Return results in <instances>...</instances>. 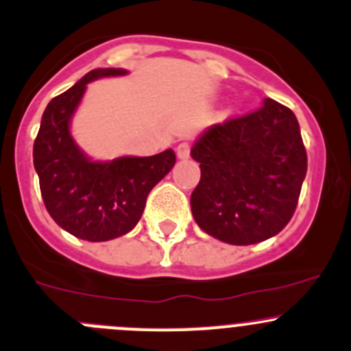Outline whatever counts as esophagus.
I'll return each instance as SVG.
<instances>
[{
    "instance_id": "34e87169",
    "label": "esophagus",
    "mask_w": 351,
    "mask_h": 351,
    "mask_svg": "<svg viewBox=\"0 0 351 351\" xmlns=\"http://www.w3.org/2000/svg\"><path fill=\"white\" fill-rule=\"evenodd\" d=\"M190 149H192L190 142H180L178 147H176V154H178L180 159H186L190 158Z\"/></svg>"
}]
</instances>
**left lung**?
I'll use <instances>...</instances> for the list:
<instances>
[{"label": "left lung", "instance_id": "left-lung-1", "mask_svg": "<svg viewBox=\"0 0 351 351\" xmlns=\"http://www.w3.org/2000/svg\"><path fill=\"white\" fill-rule=\"evenodd\" d=\"M190 154L200 162L190 206L207 234L252 245L290 223L307 173V152L290 108L264 99L252 113L213 125Z\"/></svg>", "mask_w": 351, "mask_h": 351}]
</instances>
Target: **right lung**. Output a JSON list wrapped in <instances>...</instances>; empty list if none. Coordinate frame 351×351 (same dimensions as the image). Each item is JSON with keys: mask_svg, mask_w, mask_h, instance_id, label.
I'll use <instances>...</instances> for the list:
<instances>
[{"mask_svg": "<svg viewBox=\"0 0 351 351\" xmlns=\"http://www.w3.org/2000/svg\"><path fill=\"white\" fill-rule=\"evenodd\" d=\"M123 73L120 68H97L51 99L34 141V166L47 213L63 230L87 241L113 240L134 230L149 192L176 161L168 149L149 158L96 162L75 145L68 127L87 84Z\"/></svg>", "mask_w": 351, "mask_h": 351, "instance_id": "1", "label": "right lung"}]
</instances>
